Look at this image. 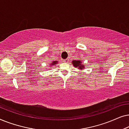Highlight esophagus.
<instances>
[{"instance_id":"obj_1","label":"esophagus","mask_w":129,"mask_h":129,"mask_svg":"<svg viewBox=\"0 0 129 129\" xmlns=\"http://www.w3.org/2000/svg\"><path fill=\"white\" fill-rule=\"evenodd\" d=\"M68 61H69V59H66L64 60V61H65V62H68Z\"/></svg>"}]
</instances>
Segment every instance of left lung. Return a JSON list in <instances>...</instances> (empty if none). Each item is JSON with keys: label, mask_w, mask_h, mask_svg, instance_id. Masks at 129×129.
I'll use <instances>...</instances> for the list:
<instances>
[{"label": "left lung", "mask_w": 129, "mask_h": 129, "mask_svg": "<svg viewBox=\"0 0 129 129\" xmlns=\"http://www.w3.org/2000/svg\"><path fill=\"white\" fill-rule=\"evenodd\" d=\"M72 63H73V66L75 68H78L79 69H84V66L82 64V61L79 60H73L72 61Z\"/></svg>", "instance_id": "left-lung-1"}]
</instances>
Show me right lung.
Masks as SVG:
<instances>
[{
    "label": "right lung",
    "instance_id": "add662e5",
    "mask_svg": "<svg viewBox=\"0 0 129 129\" xmlns=\"http://www.w3.org/2000/svg\"><path fill=\"white\" fill-rule=\"evenodd\" d=\"M58 61H53V62L52 63H51V65H52V66H53V65H54V64H57V63H58Z\"/></svg>",
    "mask_w": 129,
    "mask_h": 129
}]
</instances>
